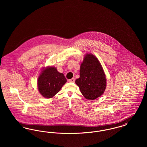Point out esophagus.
I'll return each mask as SVG.
<instances>
[{"label": "esophagus", "instance_id": "obj_1", "mask_svg": "<svg viewBox=\"0 0 147 147\" xmlns=\"http://www.w3.org/2000/svg\"><path fill=\"white\" fill-rule=\"evenodd\" d=\"M68 82H72V83H74L75 82V78H73L71 79H70L69 80H68Z\"/></svg>", "mask_w": 147, "mask_h": 147}]
</instances>
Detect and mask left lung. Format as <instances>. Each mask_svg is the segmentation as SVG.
Here are the masks:
<instances>
[{"label": "left lung", "instance_id": "left-lung-1", "mask_svg": "<svg viewBox=\"0 0 147 147\" xmlns=\"http://www.w3.org/2000/svg\"><path fill=\"white\" fill-rule=\"evenodd\" d=\"M106 83L105 73L98 59L87 54L80 65V78L76 80L82 94L88 100H94L104 92Z\"/></svg>", "mask_w": 147, "mask_h": 147}]
</instances>
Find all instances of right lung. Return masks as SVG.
Instances as JSON below:
<instances>
[{
  "mask_svg": "<svg viewBox=\"0 0 147 147\" xmlns=\"http://www.w3.org/2000/svg\"><path fill=\"white\" fill-rule=\"evenodd\" d=\"M38 89L43 97L51 98L58 92L67 79L56 68L49 67L42 71L38 78Z\"/></svg>",
  "mask_w": 147,
  "mask_h": 147,
  "instance_id": "right-lung-1",
  "label": "right lung"
}]
</instances>
